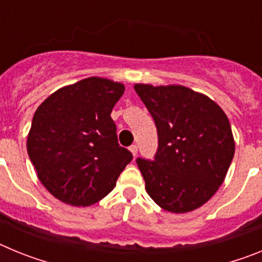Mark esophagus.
Returning a JSON list of instances; mask_svg holds the SVG:
<instances>
[{
    "instance_id": "esophagus-1",
    "label": "esophagus",
    "mask_w": 262,
    "mask_h": 262,
    "mask_svg": "<svg viewBox=\"0 0 262 262\" xmlns=\"http://www.w3.org/2000/svg\"><path fill=\"white\" fill-rule=\"evenodd\" d=\"M128 149H129V151H131V154L134 155V157H136V155H138V145H136V144L129 145Z\"/></svg>"
}]
</instances>
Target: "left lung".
<instances>
[{
    "label": "left lung",
    "instance_id": "obj_1",
    "mask_svg": "<svg viewBox=\"0 0 262 262\" xmlns=\"http://www.w3.org/2000/svg\"><path fill=\"white\" fill-rule=\"evenodd\" d=\"M157 128L154 160L138 157L145 189L169 212H189L211 198L235 154L230 120L214 101L180 85H135Z\"/></svg>",
    "mask_w": 262,
    "mask_h": 262
}]
</instances>
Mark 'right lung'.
<instances>
[{"mask_svg": "<svg viewBox=\"0 0 262 262\" xmlns=\"http://www.w3.org/2000/svg\"><path fill=\"white\" fill-rule=\"evenodd\" d=\"M123 92L119 82L89 77L51 94L35 111L27 152L41 184L61 202H98L133 160L110 115Z\"/></svg>", "mask_w": 262, "mask_h": 262, "instance_id": "1", "label": "right lung"}]
</instances>
